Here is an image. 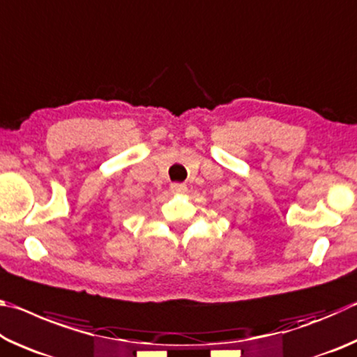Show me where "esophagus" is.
I'll list each match as a JSON object with an SVG mask.
<instances>
[{
    "label": "esophagus",
    "instance_id": "1",
    "mask_svg": "<svg viewBox=\"0 0 357 357\" xmlns=\"http://www.w3.org/2000/svg\"><path fill=\"white\" fill-rule=\"evenodd\" d=\"M170 190H172L173 193H184V192L187 190V187H185L184 184H178V183H174V184H172V185H170Z\"/></svg>",
    "mask_w": 357,
    "mask_h": 357
}]
</instances>
